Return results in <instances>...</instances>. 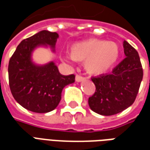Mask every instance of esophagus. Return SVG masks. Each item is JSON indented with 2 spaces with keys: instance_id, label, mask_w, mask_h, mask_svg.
Segmentation results:
<instances>
[{
  "instance_id": "1",
  "label": "esophagus",
  "mask_w": 150,
  "mask_h": 150,
  "mask_svg": "<svg viewBox=\"0 0 150 150\" xmlns=\"http://www.w3.org/2000/svg\"><path fill=\"white\" fill-rule=\"evenodd\" d=\"M84 79H85L84 77H82V76H80V75H76V76H75V81L78 82V83L83 81Z\"/></svg>"
}]
</instances>
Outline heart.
<instances>
[{
	"instance_id": "b5f03b06",
	"label": "heart",
	"mask_w": 150,
	"mask_h": 150,
	"mask_svg": "<svg viewBox=\"0 0 150 150\" xmlns=\"http://www.w3.org/2000/svg\"><path fill=\"white\" fill-rule=\"evenodd\" d=\"M120 55L121 50L116 42L93 38L71 45L70 54H64L62 58L70 64L85 61V69L89 74L100 75L113 68Z\"/></svg>"
}]
</instances>
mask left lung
<instances>
[{"instance_id":"obj_1","label":"left lung","mask_w":150,"mask_h":150,"mask_svg":"<svg viewBox=\"0 0 150 150\" xmlns=\"http://www.w3.org/2000/svg\"><path fill=\"white\" fill-rule=\"evenodd\" d=\"M124 59L111 74L91 79L96 92L89 97L91 110L103 116H112L122 112L135 101L143 78V70L137 51L124 41Z\"/></svg>"}]
</instances>
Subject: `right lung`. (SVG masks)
Returning <instances> with one entry per match:
<instances>
[{
	"instance_id": "obj_1",
	"label": "right lung",
	"mask_w": 150,
	"mask_h": 150,
	"mask_svg": "<svg viewBox=\"0 0 150 150\" xmlns=\"http://www.w3.org/2000/svg\"><path fill=\"white\" fill-rule=\"evenodd\" d=\"M59 34L42 30L21 41L8 62L12 95L25 109L38 113L53 111L61 100L62 89L75 82V75H62L54 62L38 65L32 60L34 50L50 46L53 52Z\"/></svg>"
}]
</instances>
